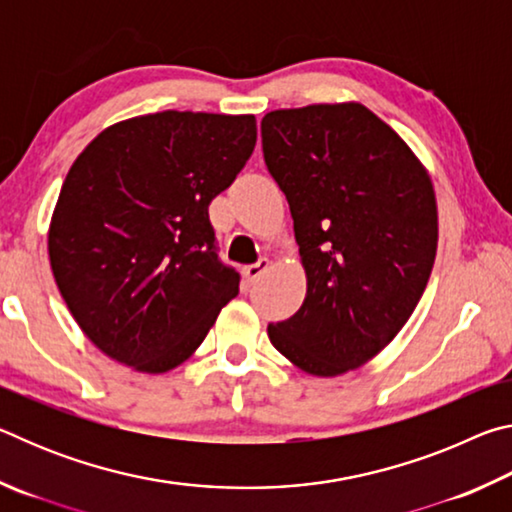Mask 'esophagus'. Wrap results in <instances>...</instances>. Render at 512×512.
<instances>
[{
	"label": "esophagus",
	"instance_id": "esophagus-1",
	"mask_svg": "<svg viewBox=\"0 0 512 512\" xmlns=\"http://www.w3.org/2000/svg\"><path fill=\"white\" fill-rule=\"evenodd\" d=\"M268 266H271V259H268V257H262V259H259L257 264H248V266H244V280H246L248 284L257 282L259 277H262V273H266V271H268Z\"/></svg>",
	"mask_w": 512,
	"mask_h": 512
}]
</instances>
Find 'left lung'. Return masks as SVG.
Segmentation results:
<instances>
[{
  "label": "left lung",
  "mask_w": 512,
  "mask_h": 512,
  "mask_svg": "<svg viewBox=\"0 0 512 512\" xmlns=\"http://www.w3.org/2000/svg\"><path fill=\"white\" fill-rule=\"evenodd\" d=\"M266 167L287 196L307 296L268 339L314 377L357 370L391 343L427 287L438 248L431 176L357 101L273 110Z\"/></svg>",
  "instance_id": "obj_1"
}]
</instances>
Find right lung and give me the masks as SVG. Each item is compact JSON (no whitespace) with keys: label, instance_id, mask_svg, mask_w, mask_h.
Segmentation results:
<instances>
[{"label":"right lung","instance_id":"1","mask_svg":"<svg viewBox=\"0 0 512 512\" xmlns=\"http://www.w3.org/2000/svg\"><path fill=\"white\" fill-rule=\"evenodd\" d=\"M255 142V115L164 110L117 121L74 160L49 262L67 309L110 359L149 375L176 368L237 296L207 207Z\"/></svg>","mask_w":512,"mask_h":512}]
</instances>
